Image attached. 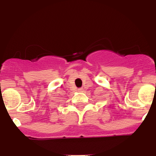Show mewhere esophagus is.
Listing matches in <instances>:
<instances>
[{"label":"esophagus","mask_w":156,"mask_h":156,"mask_svg":"<svg viewBox=\"0 0 156 156\" xmlns=\"http://www.w3.org/2000/svg\"><path fill=\"white\" fill-rule=\"evenodd\" d=\"M78 92H82L83 91V88H78Z\"/></svg>","instance_id":"esophagus-1"}]
</instances>
